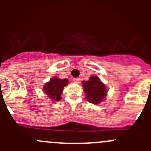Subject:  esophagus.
Wrapping results in <instances>:
<instances>
[{"label": "esophagus", "mask_w": 151, "mask_h": 151, "mask_svg": "<svg viewBox=\"0 0 151 151\" xmlns=\"http://www.w3.org/2000/svg\"><path fill=\"white\" fill-rule=\"evenodd\" d=\"M73 82L75 83H80V78H74L73 79Z\"/></svg>", "instance_id": "obj_1"}]
</instances>
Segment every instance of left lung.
I'll return each mask as SVG.
<instances>
[{"mask_svg": "<svg viewBox=\"0 0 151 151\" xmlns=\"http://www.w3.org/2000/svg\"><path fill=\"white\" fill-rule=\"evenodd\" d=\"M86 99L89 102L99 104L106 96V88L96 76L90 77L88 81L83 82Z\"/></svg>", "mask_w": 151, "mask_h": 151, "instance_id": "8db88e82", "label": "left lung"}]
</instances>
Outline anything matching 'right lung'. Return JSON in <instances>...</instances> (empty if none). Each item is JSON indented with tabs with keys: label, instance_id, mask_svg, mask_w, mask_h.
<instances>
[{
	"label": "right lung",
	"instance_id": "add662e5",
	"mask_svg": "<svg viewBox=\"0 0 151 151\" xmlns=\"http://www.w3.org/2000/svg\"><path fill=\"white\" fill-rule=\"evenodd\" d=\"M68 83V80L67 79L61 80L58 77H53L45 85L44 91L52 101H58L61 99L60 95L63 92V88L66 86Z\"/></svg>",
	"mask_w": 151,
	"mask_h": 151
}]
</instances>
